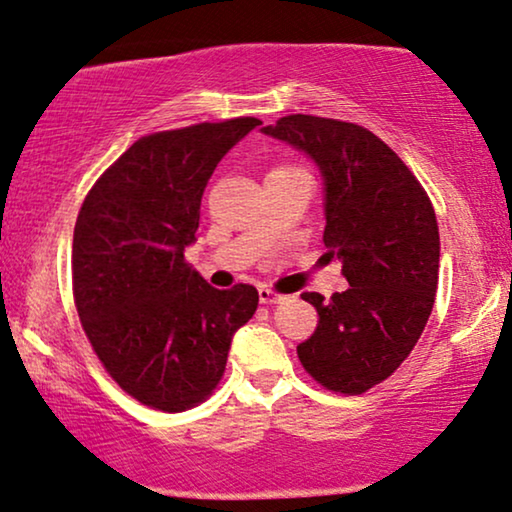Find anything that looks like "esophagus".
<instances>
[{
    "label": "esophagus",
    "mask_w": 512,
    "mask_h": 512,
    "mask_svg": "<svg viewBox=\"0 0 512 512\" xmlns=\"http://www.w3.org/2000/svg\"><path fill=\"white\" fill-rule=\"evenodd\" d=\"M260 302L262 304H281V302H285V297L269 288H260Z\"/></svg>",
    "instance_id": "obj_1"
}]
</instances>
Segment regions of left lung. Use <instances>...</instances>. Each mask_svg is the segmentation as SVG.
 <instances>
[{
	"mask_svg": "<svg viewBox=\"0 0 512 512\" xmlns=\"http://www.w3.org/2000/svg\"><path fill=\"white\" fill-rule=\"evenodd\" d=\"M262 133L316 163L323 241L349 281L332 299L304 292L320 320L297 356L330 391L365 393L398 370L431 316L440 267L435 210L412 170L363 126L290 114Z\"/></svg>",
	"mask_w": 512,
	"mask_h": 512,
	"instance_id": "left-lung-1",
	"label": "left lung"
}]
</instances>
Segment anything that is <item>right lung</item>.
<instances>
[{"mask_svg": "<svg viewBox=\"0 0 512 512\" xmlns=\"http://www.w3.org/2000/svg\"><path fill=\"white\" fill-rule=\"evenodd\" d=\"M257 126L241 117L140 138L79 210L74 304L100 363L142 405L182 412L206 400L257 311L252 285L217 290L185 262L210 175Z\"/></svg>", "mask_w": 512, "mask_h": 512, "instance_id": "obj_1", "label": "right lung"}]
</instances>
